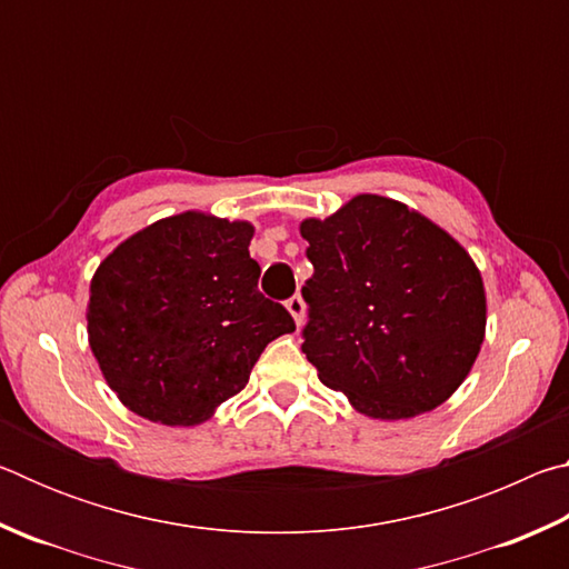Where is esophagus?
I'll list each match as a JSON object with an SVG mask.
<instances>
[{"mask_svg":"<svg viewBox=\"0 0 569 569\" xmlns=\"http://www.w3.org/2000/svg\"><path fill=\"white\" fill-rule=\"evenodd\" d=\"M286 308H288V313L293 316L296 326H301V323H303V313H306L303 298H301V296H291V298H288V301H286Z\"/></svg>","mask_w":569,"mask_h":569,"instance_id":"obj_1","label":"esophagus"}]
</instances>
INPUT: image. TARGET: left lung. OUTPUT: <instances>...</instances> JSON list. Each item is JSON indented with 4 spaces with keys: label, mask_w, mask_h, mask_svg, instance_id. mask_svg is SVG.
Listing matches in <instances>:
<instances>
[{
    "label": "left lung",
    "mask_w": 569,
    "mask_h": 569,
    "mask_svg": "<svg viewBox=\"0 0 569 569\" xmlns=\"http://www.w3.org/2000/svg\"><path fill=\"white\" fill-rule=\"evenodd\" d=\"M313 276L303 286V353L319 379L371 419L437 409L485 341L479 268L445 228L383 196L306 218Z\"/></svg>",
    "instance_id": "left-lung-1"
}]
</instances>
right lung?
<instances>
[{
  "label": "right lung",
  "mask_w": 569,
  "mask_h": 569,
  "mask_svg": "<svg viewBox=\"0 0 569 569\" xmlns=\"http://www.w3.org/2000/svg\"><path fill=\"white\" fill-rule=\"evenodd\" d=\"M253 226L200 210L162 218L112 250L90 281L88 339L138 417L196 427L246 387L258 356L296 331L258 291Z\"/></svg>",
  "instance_id": "right-lung-1"
}]
</instances>
